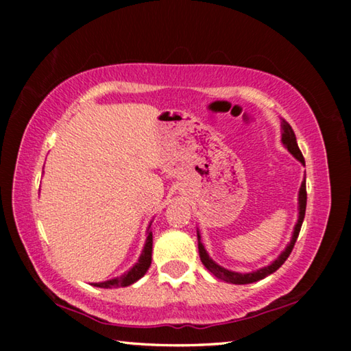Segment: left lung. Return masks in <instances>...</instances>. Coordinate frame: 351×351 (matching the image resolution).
I'll return each instance as SVG.
<instances>
[{"instance_id": "left-lung-1", "label": "left lung", "mask_w": 351, "mask_h": 351, "mask_svg": "<svg viewBox=\"0 0 351 351\" xmlns=\"http://www.w3.org/2000/svg\"><path fill=\"white\" fill-rule=\"evenodd\" d=\"M282 142L283 145L288 148V152L293 154V156L297 159V161H300L302 164L305 165V159H304V154L299 150V145H297V141H295V134L293 132V128H291L289 123L282 119ZM305 210H306V182L305 180L302 181V186L299 190V219H297V224L294 228V232H293V239H291L289 245L285 247V251L278 255V258L272 261L269 266H265V268L257 269L254 272H246V274H241V272H234V271H229L223 268V266H219L218 263H215L210 257L209 254L206 252V249L203 246V243H201V235L197 230V235H198V251H199V258L203 261V265L206 266L207 269H209L213 276L219 280L223 282H228V283H234V285H247V283H254V282H258L261 278L268 277L272 272H276L280 266L287 261V258L289 257L291 251H293V247L295 245V240L297 237H299L300 232V228H302V223H304V218H305Z\"/></svg>"}]
</instances>
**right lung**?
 Masks as SVG:
<instances>
[{
    "instance_id": "obj_1",
    "label": "right lung",
    "mask_w": 351,
    "mask_h": 351,
    "mask_svg": "<svg viewBox=\"0 0 351 351\" xmlns=\"http://www.w3.org/2000/svg\"><path fill=\"white\" fill-rule=\"evenodd\" d=\"M152 249H153V234L148 230L144 251H142L138 263H136L132 269L127 271L125 274H122L121 277L111 278V280L100 282V283H91V285H94V287H97V288H121V287H130V285L138 282L141 277H144L148 268H150Z\"/></svg>"
}]
</instances>
